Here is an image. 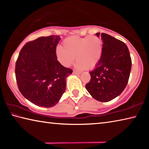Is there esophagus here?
Instances as JSON below:
<instances>
[{"mask_svg":"<svg viewBox=\"0 0 149 149\" xmlns=\"http://www.w3.org/2000/svg\"><path fill=\"white\" fill-rule=\"evenodd\" d=\"M73 74H75V75H79L80 74V73L79 72H77L75 71V70H74V72H73Z\"/></svg>","mask_w":149,"mask_h":149,"instance_id":"34e87169","label":"esophagus"}]
</instances>
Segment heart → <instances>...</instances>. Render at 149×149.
I'll list each match as a JSON object with an SVG mask.
<instances>
[{"label": "heart", "mask_w": 149, "mask_h": 149, "mask_svg": "<svg viewBox=\"0 0 149 149\" xmlns=\"http://www.w3.org/2000/svg\"><path fill=\"white\" fill-rule=\"evenodd\" d=\"M63 49L56 50L58 61L65 68H69L76 59L79 70L93 68L101 58L102 42L99 37L91 35L84 37L72 36L62 42Z\"/></svg>", "instance_id": "b5f03b06"}]
</instances>
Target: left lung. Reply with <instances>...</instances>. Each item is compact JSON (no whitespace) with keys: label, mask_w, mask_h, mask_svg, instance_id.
<instances>
[{"label":"left lung","mask_w":149,"mask_h":149,"mask_svg":"<svg viewBox=\"0 0 149 149\" xmlns=\"http://www.w3.org/2000/svg\"><path fill=\"white\" fill-rule=\"evenodd\" d=\"M99 37L100 33H96ZM101 58L91 72L90 81L85 88L93 98L108 102L123 92L129 80L132 59L124 42L102 33Z\"/></svg>","instance_id":"left-lung-1"}]
</instances>
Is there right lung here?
<instances>
[{
    "instance_id": "right-lung-1",
    "label": "right lung",
    "mask_w": 149,
    "mask_h": 149,
    "mask_svg": "<svg viewBox=\"0 0 149 149\" xmlns=\"http://www.w3.org/2000/svg\"><path fill=\"white\" fill-rule=\"evenodd\" d=\"M58 35L41 37L22 47L16 62L17 87L24 97L42 107L56 105L65 90L66 77L72 74L58 61Z\"/></svg>"
}]
</instances>
